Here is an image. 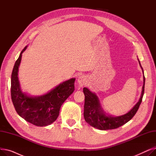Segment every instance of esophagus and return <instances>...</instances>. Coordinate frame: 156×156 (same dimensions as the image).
Instances as JSON below:
<instances>
[{
    "mask_svg": "<svg viewBox=\"0 0 156 156\" xmlns=\"http://www.w3.org/2000/svg\"><path fill=\"white\" fill-rule=\"evenodd\" d=\"M78 83L80 87H83L87 83V78L86 76L81 75L78 79Z\"/></svg>",
    "mask_w": 156,
    "mask_h": 156,
    "instance_id": "esophagus-1",
    "label": "esophagus"
}]
</instances>
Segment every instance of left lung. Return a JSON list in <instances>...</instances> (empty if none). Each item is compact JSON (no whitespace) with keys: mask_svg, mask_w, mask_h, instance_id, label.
I'll return each mask as SVG.
<instances>
[{"mask_svg":"<svg viewBox=\"0 0 156 156\" xmlns=\"http://www.w3.org/2000/svg\"><path fill=\"white\" fill-rule=\"evenodd\" d=\"M139 64L144 73L143 68L138 59ZM145 76L144 75V85L141 96L138 102L128 112L120 116L114 117L106 114L102 109L100 105L99 98L97 95L92 92L87 88H83L85 95L84 104V118L85 121L90 125L101 130H108L116 129L125 125L132 119L137 112L140 106L144 94Z\"/></svg>","mask_w":156,"mask_h":156,"instance_id":"obj_1","label":"left lung"}]
</instances>
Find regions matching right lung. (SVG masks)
Here are the masks:
<instances>
[{
    "mask_svg": "<svg viewBox=\"0 0 156 156\" xmlns=\"http://www.w3.org/2000/svg\"><path fill=\"white\" fill-rule=\"evenodd\" d=\"M23 48L16 61L11 75V99L16 111L27 121L37 126L52 124L59 116L62 104L75 90V78H71L57 85L46 94L31 97L23 93L18 80V69Z\"/></svg>",
    "mask_w": 156,
    "mask_h": 156,
    "instance_id": "1",
    "label": "right lung"
}]
</instances>
